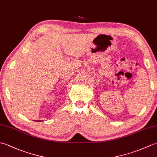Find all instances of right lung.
I'll return each instance as SVG.
<instances>
[{
	"instance_id": "1",
	"label": "right lung",
	"mask_w": 157,
	"mask_h": 157,
	"mask_svg": "<svg viewBox=\"0 0 157 157\" xmlns=\"http://www.w3.org/2000/svg\"><path fill=\"white\" fill-rule=\"evenodd\" d=\"M38 121H39V120H38Z\"/></svg>"
}]
</instances>
